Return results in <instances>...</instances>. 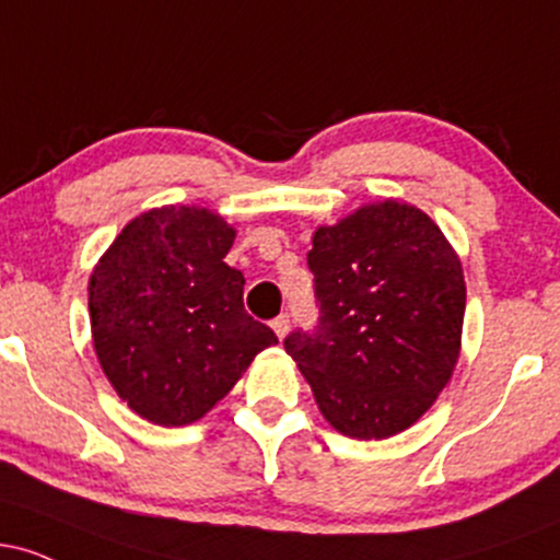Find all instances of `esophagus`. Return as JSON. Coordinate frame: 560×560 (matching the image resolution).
<instances>
[{"label": "esophagus", "mask_w": 560, "mask_h": 560, "mask_svg": "<svg viewBox=\"0 0 560 560\" xmlns=\"http://www.w3.org/2000/svg\"><path fill=\"white\" fill-rule=\"evenodd\" d=\"M273 331H276V337H279V339H284L287 337V331H289V316H287V313H281V316L279 318H273Z\"/></svg>", "instance_id": "obj_1"}]
</instances>
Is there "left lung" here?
<instances>
[{
    "label": "left lung",
    "instance_id": "1",
    "mask_svg": "<svg viewBox=\"0 0 560 560\" xmlns=\"http://www.w3.org/2000/svg\"><path fill=\"white\" fill-rule=\"evenodd\" d=\"M307 266L320 307L287 352L320 413L352 440H387L432 408L460 355L466 281L440 226L416 205H363L318 226Z\"/></svg>",
    "mask_w": 560,
    "mask_h": 560
}]
</instances>
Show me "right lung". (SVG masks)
Returning a JSON list of instances; mask_svg holds the SVG:
<instances>
[{
	"label": "right lung",
	"instance_id": "add662e5",
	"mask_svg": "<svg viewBox=\"0 0 560 560\" xmlns=\"http://www.w3.org/2000/svg\"><path fill=\"white\" fill-rule=\"evenodd\" d=\"M236 231L197 205L128 221L89 279L92 339L120 400L158 427H186L279 342L244 311V276L223 262Z\"/></svg>",
	"mask_w": 560,
	"mask_h": 560
}]
</instances>
